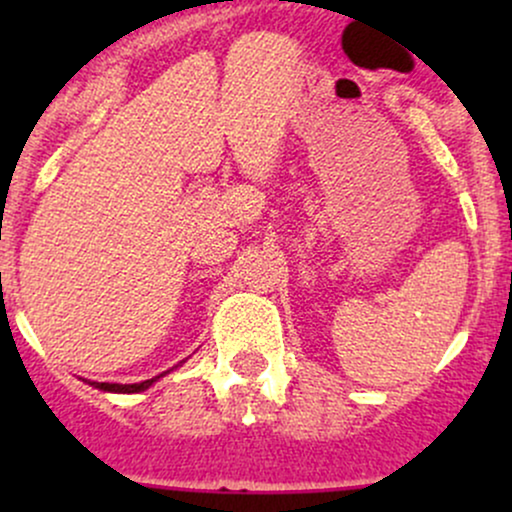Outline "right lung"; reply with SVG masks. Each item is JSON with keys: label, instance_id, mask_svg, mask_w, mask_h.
<instances>
[{"label": "right lung", "instance_id": "1", "mask_svg": "<svg viewBox=\"0 0 512 512\" xmlns=\"http://www.w3.org/2000/svg\"><path fill=\"white\" fill-rule=\"evenodd\" d=\"M173 370V368H170ZM170 370H166V373H161V375H156V378H151V380H144V383H132V385H120V383H96V380H88V385L91 387H96V390H103V392H117V395H134V392H144V390H149L151 385L156 383V380H161L163 375H168Z\"/></svg>", "mask_w": 512, "mask_h": 512}]
</instances>
